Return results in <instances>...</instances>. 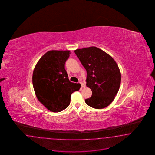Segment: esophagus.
I'll list each match as a JSON object with an SVG mask.
<instances>
[{"label":"esophagus","mask_w":155,"mask_h":155,"mask_svg":"<svg viewBox=\"0 0 155 155\" xmlns=\"http://www.w3.org/2000/svg\"><path fill=\"white\" fill-rule=\"evenodd\" d=\"M80 84H81V87H85V84H84V83H82V82H80Z\"/></svg>","instance_id":"obj_1"}]
</instances>
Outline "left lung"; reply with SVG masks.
<instances>
[{"label":"left lung","mask_w":155,"mask_h":155,"mask_svg":"<svg viewBox=\"0 0 155 155\" xmlns=\"http://www.w3.org/2000/svg\"><path fill=\"white\" fill-rule=\"evenodd\" d=\"M87 71L86 86L92 95L85 99L90 107L105 108L114 101L119 89L121 74L113 57L98 48L91 47L74 51Z\"/></svg>","instance_id":"8db88e82"}]
</instances>
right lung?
Here are the masks:
<instances>
[{
    "instance_id": "add662e5",
    "label": "right lung",
    "mask_w": 155,
    "mask_h": 155,
    "mask_svg": "<svg viewBox=\"0 0 155 155\" xmlns=\"http://www.w3.org/2000/svg\"><path fill=\"white\" fill-rule=\"evenodd\" d=\"M70 51H50L44 54L34 69L32 84L38 100L49 111L58 113L71 103V94L80 84L71 82L65 69Z\"/></svg>"
}]
</instances>
